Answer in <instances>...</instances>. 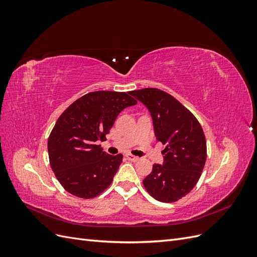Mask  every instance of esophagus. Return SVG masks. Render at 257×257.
<instances>
[{
  "instance_id": "1",
  "label": "esophagus",
  "mask_w": 257,
  "mask_h": 257,
  "mask_svg": "<svg viewBox=\"0 0 257 257\" xmlns=\"http://www.w3.org/2000/svg\"><path fill=\"white\" fill-rule=\"evenodd\" d=\"M126 158H127V160L133 161V162L139 161V158H138V157H135V155H132V154H126Z\"/></svg>"
}]
</instances>
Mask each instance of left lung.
Wrapping results in <instances>:
<instances>
[{
  "instance_id": "obj_1",
  "label": "left lung",
  "mask_w": 257,
  "mask_h": 257,
  "mask_svg": "<svg viewBox=\"0 0 257 257\" xmlns=\"http://www.w3.org/2000/svg\"><path fill=\"white\" fill-rule=\"evenodd\" d=\"M130 94L149 110L154 134L166 145L163 164H154L144 179L150 195L162 203H174L196 185L207 159V146L199 122L168 93L146 88Z\"/></svg>"
}]
</instances>
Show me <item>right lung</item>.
<instances>
[{
    "mask_svg": "<svg viewBox=\"0 0 257 257\" xmlns=\"http://www.w3.org/2000/svg\"><path fill=\"white\" fill-rule=\"evenodd\" d=\"M137 102L130 92L95 91L68 106L54 124L48 138L50 166L62 186L80 198L99 195L112 182L122 154L103 151L118 114Z\"/></svg>",
    "mask_w": 257,
    "mask_h": 257,
    "instance_id": "add662e5",
    "label": "right lung"
}]
</instances>
